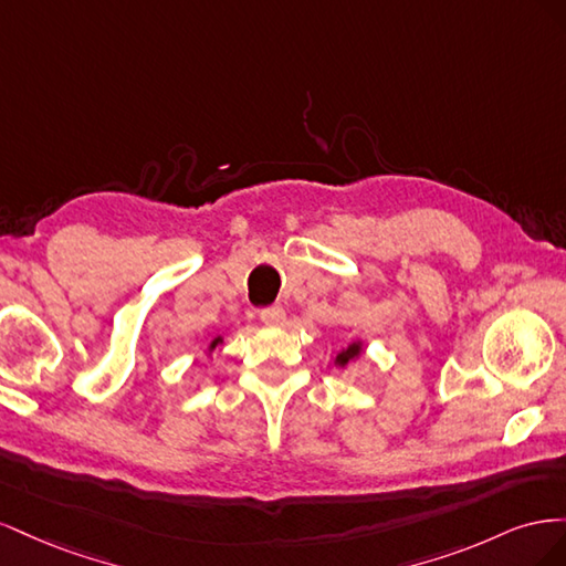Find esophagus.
Here are the masks:
<instances>
[{
	"mask_svg": "<svg viewBox=\"0 0 566 566\" xmlns=\"http://www.w3.org/2000/svg\"><path fill=\"white\" fill-rule=\"evenodd\" d=\"M260 318L266 325H279L285 318V310H283V306H266V310L260 312Z\"/></svg>",
	"mask_w": 566,
	"mask_h": 566,
	"instance_id": "obj_1",
	"label": "esophagus"
}]
</instances>
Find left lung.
<instances>
[{
  "label": "left lung",
  "mask_w": 566,
  "mask_h": 566,
  "mask_svg": "<svg viewBox=\"0 0 566 566\" xmlns=\"http://www.w3.org/2000/svg\"><path fill=\"white\" fill-rule=\"evenodd\" d=\"M364 354V345L361 342H352V345L347 347V349H342V352H337V356H335V366H339V368H345V366H349V364H354L358 356Z\"/></svg>",
  "instance_id": "8db88e82"
}]
</instances>
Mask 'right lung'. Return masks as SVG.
Wrapping results in <instances>:
<instances>
[{
  "instance_id": "1",
  "label": "right lung",
  "mask_w": 566,
  "mask_h": 566,
  "mask_svg": "<svg viewBox=\"0 0 566 566\" xmlns=\"http://www.w3.org/2000/svg\"><path fill=\"white\" fill-rule=\"evenodd\" d=\"M221 342H224V337H221V335H217V337H212V342H210V345H208V352L212 354L219 345H221Z\"/></svg>"
}]
</instances>
